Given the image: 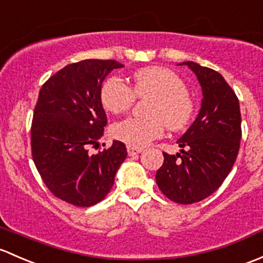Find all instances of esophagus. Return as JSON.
Returning <instances> with one entry per match:
<instances>
[{
  "label": "esophagus",
  "mask_w": 263,
  "mask_h": 263,
  "mask_svg": "<svg viewBox=\"0 0 263 263\" xmlns=\"http://www.w3.org/2000/svg\"><path fill=\"white\" fill-rule=\"evenodd\" d=\"M126 149H128V154L130 157L137 156V154H139L140 152H142V149H139V148H134V147H128Z\"/></svg>",
  "instance_id": "34e87169"
}]
</instances>
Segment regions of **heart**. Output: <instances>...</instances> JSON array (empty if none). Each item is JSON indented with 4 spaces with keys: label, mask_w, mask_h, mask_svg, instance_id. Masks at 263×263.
Masks as SVG:
<instances>
[{
    "label": "heart",
    "mask_w": 263,
    "mask_h": 263,
    "mask_svg": "<svg viewBox=\"0 0 263 263\" xmlns=\"http://www.w3.org/2000/svg\"><path fill=\"white\" fill-rule=\"evenodd\" d=\"M135 97H151L145 107L147 118H128L112 124L111 135L129 147L142 148L163 134L164 125L170 130H180L190 123L195 105L187 95L185 82L162 67L140 69L133 74L132 88L119 77H110L100 92L106 111H128Z\"/></svg>",
    "instance_id": "obj_1"
}]
</instances>
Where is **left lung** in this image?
Instances as JSON below:
<instances>
[{
    "mask_svg": "<svg viewBox=\"0 0 263 263\" xmlns=\"http://www.w3.org/2000/svg\"><path fill=\"white\" fill-rule=\"evenodd\" d=\"M201 86V109L177 140L181 153H163L156 181L164 196L194 204L220 187L239 152L242 129L237 95L223 76L195 62H183Z\"/></svg>",
    "mask_w": 263,
    "mask_h": 263,
    "instance_id": "1",
    "label": "left lung"
}]
</instances>
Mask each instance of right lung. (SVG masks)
<instances>
[{
  "instance_id": "1",
  "label": "right lung",
  "mask_w": 263,
  "mask_h": 263,
  "mask_svg": "<svg viewBox=\"0 0 263 263\" xmlns=\"http://www.w3.org/2000/svg\"><path fill=\"white\" fill-rule=\"evenodd\" d=\"M124 67L119 62L86 59L68 64L43 85L31 124V154L51 194L80 208L105 199L128 156L114 140L91 154L107 124L100 92L105 77Z\"/></svg>"
}]
</instances>
